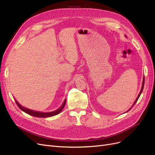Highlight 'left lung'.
Segmentation results:
<instances>
[{"mask_svg":"<svg viewBox=\"0 0 155 155\" xmlns=\"http://www.w3.org/2000/svg\"><path fill=\"white\" fill-rule=\"evenodd\" d=\"M144 82H145V78H144V76H143V82H142V89H141V91H140V93H139V94H138V97H137V100H135V101H134V103L133 104V105L132 106V107L135 105V104L136 103H137V101H138V98H139V97L140 96V95H141V94H142V91H143V86H144ZM131 107V108H132ZM131 108L129 110H130V109H131Z\"/></svg>","mask_w":155,"mask_h":155,"instance_id":"1","label":"left lung"}]
</instances>
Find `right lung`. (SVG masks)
Returning a JSON list of instances; mask_svg holds the SVG:
<instances>
[{
	"label": "right lung",
	"mask_w": 155,
	"mask_h": 155,
	"mask_svg": "<svg viewBox=\"0 0 155 155\" xmlns=\"http://www.w3.org/2000/svg\"><path fill=\"white\" fill-rule=\"evenodd\" d=\"M66 100H65L63 102V104H62V105L61 106V107H59L58 110H56L55 111L53 112H36L34 110H32L28 109H26V108H25L24 107H22L18 103L17 101V100H15L16 104L17 105V106L18 107V108L21 110H22V111H24L26 113L28 114L31 116H35V117H38V118H47V117H51L55 115H57L58 114H59L61 110L63 109V108L65 105V104H66Z\"/></svg>",
	"instance_id": "obj_1"
}]
</instances>
